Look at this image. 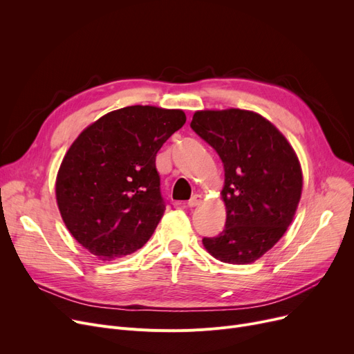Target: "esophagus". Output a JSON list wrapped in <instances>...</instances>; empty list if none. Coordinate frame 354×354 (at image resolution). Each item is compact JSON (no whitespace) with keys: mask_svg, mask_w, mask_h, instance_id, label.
I'll use <instances>...</instances> for the list:
<instances>
[{"mask_svg":"<svg viewBox=\"0 0 354 354\" xmlns=\"http://www.w3.org/2000/svg\"><path fill=\"white\" fill-rule=\"evenodd\" d=\"M201 202H202V196H201V195H194V196L188 201V207H189V208L198 207Z\"/></svg>","mask_w":354,"mask_h":354,"instance_id":"34e87169","label":"esophagus"}]
</instances>
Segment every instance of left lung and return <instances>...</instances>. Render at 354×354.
I'll return each mask as SVG.
<instances>
[{"label":"left lung","instance_id":"1","mask_svg":"<svg viewBox=\"0 0 354 354\" xmlns=\"http://www.w3.org/2000/svg\"><path fill=\"white\" fill-rule=\"evenodd\" d=\"M191 127L215 149L225 172V228L203 238V247L222 263H254L280 241L299 207V158L272 123L250 110H201Z\"/></svg>","mask_w":354,"mask_h":354}]
</instances>
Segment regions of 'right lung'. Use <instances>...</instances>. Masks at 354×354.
Wrapping results in <instances>:
<instances>
[{
	"instance_id": "obj_1",
	"label": "right lung",
	"mask_w": 354,
	"mask_h": 354,
	"mask_svg": "<svg viewBox=\"0 0 354 354\" xmlns=\"http://www.w3.org/2000/svg\"><path fill=\"white\" fill-rule=\"evenodd\" d=\"M185 122L182 110L127 106L73 142L55 198L67 230L93 255L120 258L152 236L165 212L156 153Z\"/></svg>"
}]
</instances>
